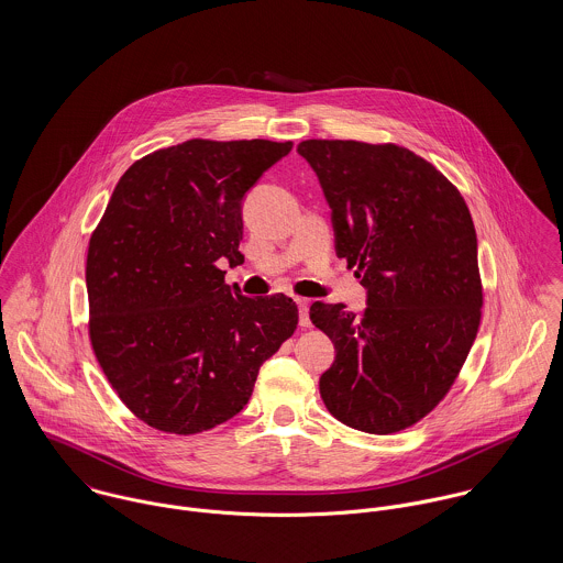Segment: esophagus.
<instances>
[{
  "label": "esophagus",
  "mask_w": 563,
  "mask_h": 563,
  "mask_svg": "<svg viewBox=\"0 0 563 563\" xmlns=\"http://www.w3.org/2000/svg\"><path fill=\"white\" fill-rule=\"evenodd\" d=\"M297 306H299V322L301 327H310V301L308 299H297Z\"/></svg>",
  "instance_id": "34e87169"
}]
</instances>
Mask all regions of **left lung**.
Masks as SVG:
<instances>
[{
  "label": "left lung",
  "instance_id": "8db88e82",
  "mask_svg": "<svg viewBox=\"0 0 563 563\" xmlns=\"http://www.w3.org/2000/svg\"><path fill=\"white\" fill-rule=\"evenodd\" d=\"M297 152L319 175L338 257L368 290L360 314L310 308L335 346L322 401L346 427L397 433L446 397L479 331L471 210L431 162L395 143L312 139Z\"/></svg>",
  "mask_w": 563,
  "mask_h": 563
}]
</instances>
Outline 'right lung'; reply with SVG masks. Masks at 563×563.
<instances>
[{
	"label": "right lung",
	"instance_id": "1",
	"mask_svg": "<svg viewBox=\"0 0 563 563\" xmlns=\"http://www.w3.org/2000/svg\"><path fill=\"white\" fill-rule=\"evenodd\" d=\"M292 141L192 139L134 162L90 234L88 335L112 390L150 427L192 435L234 418L295 333L286 295L242 297V197Z\"/></svg>",
	"mask_w": 563,
	"mask_h": 563
}]
</instances>
